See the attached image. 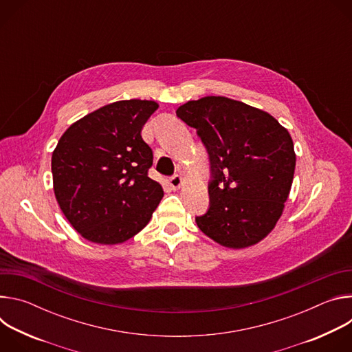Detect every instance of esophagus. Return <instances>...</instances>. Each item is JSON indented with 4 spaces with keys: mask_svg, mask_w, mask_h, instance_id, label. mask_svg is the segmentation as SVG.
I'll use <instances>...</instances> for the list:
<instances>
[{
    "mask_svg": "<svg viewBox=\"0 0 352 352\" xmlns=\"http://www.w3.org/2000/svg\"><path fill=\"white\" fill-rule=\"evenodd\" d=\"M168 184H170V186H171L173 189H178V188L182 186L184 179H182L181 175H173V177L168 179Z\"/></svg>",
    "mask_w": 352,
    "mask_h": 352,
    "instance_id": "obj_1",
    "label": "esophagus"
}]
</instances>
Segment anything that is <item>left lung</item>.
<instances>
[{
  "instance_id": "8db88e82",
  "label": "left lung",
  "mask_w": 352,
  "mask_h": 352,
  "mask_svg": "<svg viewBox=\"0 0 352 352\" xmlns=\"http://www.w3.org/2000/svg\"><path fill=\"white\" fill-rule=\"evenodd\" d=\"M209 160V210L196 224L217 243L241 249L262 241L283 214L295 171L288 131L269 113L208 96L178 107Z\"/></svg>"
}]
</instances>
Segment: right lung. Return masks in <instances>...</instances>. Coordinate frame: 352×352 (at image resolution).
Masks as SVG:
<instances>
[{
	"label": "right lung",
	"instance_id": "1",
	"mask_svg": "<svg viewBox=\"0 0 352 352\" xmlns=\"http://www.w3.org/2000/svg\"><path fill=\"white\" fill-rule=\"evenodd\" d=\"M159 104L121 100L72 124L53 152L57 202L71 226L86 239L116 245L136 235L164 196L148 178L153 152L142 128Z\"/></svg>",
	"mask_w": 352,
	"mask_h": 352
}]
</instances>
